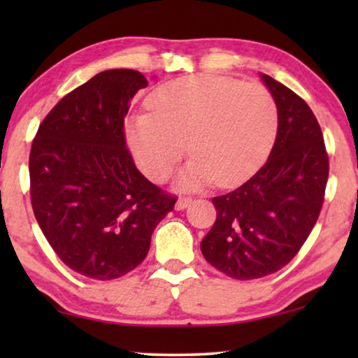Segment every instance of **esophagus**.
I'll list each match as a JSON object with an SVG mask.
<instances>
[{
  "instance_id": "esophagus-1",
  "label": "esophagus",
  "mask_w": 358,
  "mask_h": 358,
  "mask_svg": "<svg viewBox=\"0 0 358 358\" xmlns=\"http://www.w3.org/2000/svg\"><path fill=\"white\" fill-rule=\"evenodd\" d=\"M190 203H192V199H190V197H179L178 202H176V210L187 208Z\"/></svg>"
}]
</instances>
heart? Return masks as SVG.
I'll list each match as a JSON object with an SVG mask.
<instances>
[{
  "mask_svg": "<svg viewBox=\"0 0 358 358\" xmlns=\"http://www.w3.org/2000/svg\"><path fill=\"white\" fill-rule=\"evenodd\" d=\"M151 114L125 122V140L138 168L163 182L184 158L194 156L178 187L195 190L217 180L231 187L248 180L267 159L277 134V106L259 83L192 75L159 86Z\"/></svg>",
  "mask_w": 358,
  "mask_h": 358,
  "instance_id": "heart-1",
  "label": "heart"
}]
</instances>
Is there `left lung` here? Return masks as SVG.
I'll return each mask as SVG.
<instances>
[{
  "mask_svg": "<svg viewBox=\"0 0 358 358\" xmlns=\"http://www.w3.org/2000/svg\"><path fill=\"white\" fill-rule=\"evenodd\" d=\"M261 78L277 106L275 143L248 182L212 199L217 220L200 243L207 262L236 280L271 275L296 256L320 217L329 176L310 106L273 78Z\"/></svg>",
  "mask_w": 358,
  "mask_h": 358,
  "instance_id": "1",
  "label": "left lung"
}]
</instances>
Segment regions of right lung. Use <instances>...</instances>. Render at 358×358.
<instances>
[{"label":"right lung","mask_w":358,"mask_h":358,"mask_svg":"<svg viewBox=\"0 0 358 358\" xmlns=\"http://www.w3.org/2000/svg\"><path fill=\"white\" fill-rule=\"evenodd\" d=\"M148 86L135 70H107L66 94L38 127L29 156L36 220L63 264L94 280L143 262L156 224L173 212L125 145L130 101Z\"/></svg>","instance_id":"obj_1"}]
</instances>
